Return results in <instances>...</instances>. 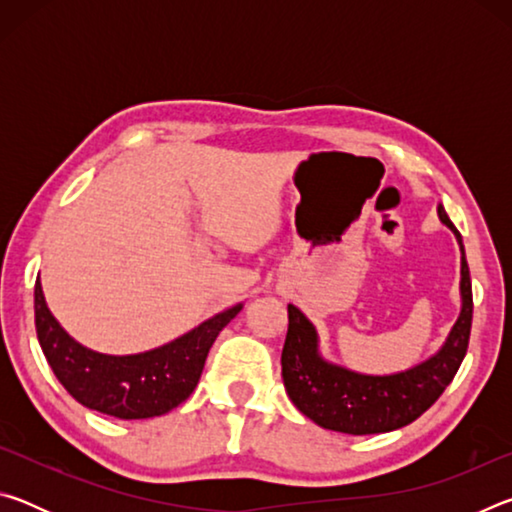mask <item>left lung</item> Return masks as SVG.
Segmentation results:
<instances>
[{"label":"left lung","mask_w":512,"mask_h":512,"mask_svg":"<svg viewBox=\"0 0 512 512\" xmlns=\"http://www.w3.org/2000/svg\"><path fill=\"white\" fill-rule=\"evenodd\" d=\"M438 219L461 250V311L440 348L411 368L368 375L329 361L320 350L316 325L296 305H289V332L282 350L284 388L296 409L318 427L368 436L402 429L443 395L467 352L472 327V282L463 239L443 205Z\"/></svg>","instance_id":"left-lung-1"}]
</instances>
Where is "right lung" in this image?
<instances>
[{
	"instance_id": "right-lung-1",
	"label": "right lung",
	"mask_w": 512,
	"mask_h": 512,
	"mask_svg": "<svg viewBox=\"0 0 512 512\" xmlns=\"http://www.w3.org/2000/svg\"><path fill=\"white\" fill-rule=\"evenodd\" d=\"M36 332L51 370L76 402L119 420H146L183 404L201 379L207 352L244 302L219 311L160 348L106 354L72 339L51 314L40 277L33 291Z\"/></svg>"
}]
</instances>
